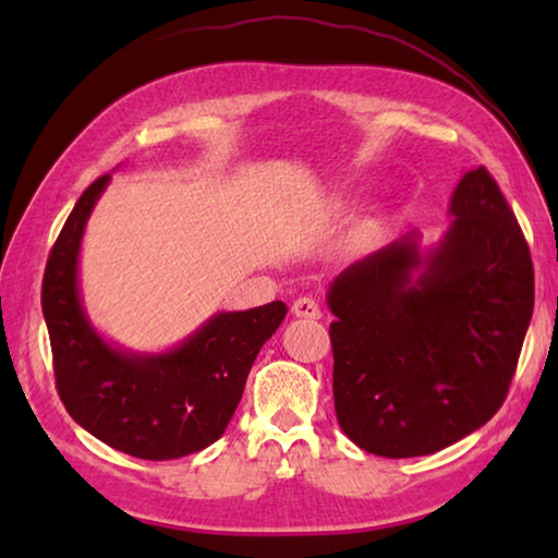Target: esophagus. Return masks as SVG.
<instances>
[{
  "instance_id": "esophagus-1",
  "label": "esophagus",
  "mask_w": 558,
  "mask_h": 558,
  "mask_svg": "<svg viewBox=\"0 0 558 558\" xmlns=\"http://www.w3.org/2000/svg\"><path fill=\"white\" fill-rule=\"evenodd\" d=\"M292 315L305 317V319H319L323 317V310H319V305L313 298H298L292 302Z\"/></svg>"
}]
</instances>
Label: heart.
Instances as JSON below:
<instances>
[{"label":"heart","instance_id":"heart-1","mask_svg":"<svg viewBox=\"0 0 558 558\" xmlns=\"http://www.w3.org/2000/svg\"><path fill=\"white\" fill-rule=\"evenodd\" d=\"M376 233H379V221L374 216H364V219L356 221L352 233H349V248L364 251L376 239Z\"/></svg>","mask_w":558,"mask_h":558}]
</instances>
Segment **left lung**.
I'll list each match as a JSON object with an SVG mask.
<instances>
[{
    "mask_svg": "<svg viewBox=\"0 0 558 558\" xmlns=\"http://www.w3.org/2000/svg\"><path fill=\"white\" fill-rule=\"evenodd\" d=\"M448 214L433 248L411 231L327 290L337 421L374 456H430L483 428L532 323V253L485 167L462 174Z\"/></svg>",
    "mask_w": 558,
    "mask_h": 558,
    "instance_id": "8db88e82",
    "label": "left lung"
}]
</instances>
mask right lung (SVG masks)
Wrapping results in <instances>:
<instances>
[{"label":"right lung","instance_id":"obj_1","mask_svg":"<svg viewBox=\"0 0 558 558\" xmlns=\"http://www.w3.org/2000/svg\"><path fill=\"white\" fill-rule=\"evenodd\" d=\"M110 184L96 179L65 219L41 286L56 389L90 436L143 460H172L223 436L260 347L276 335L286 302L216 313L169 352H130L90 325L78 282L81 241Z\"/></svg>","mask_w":558,"mask_h":558}]
</instances>
